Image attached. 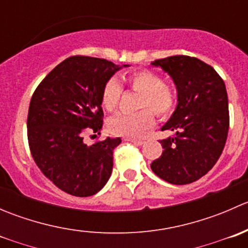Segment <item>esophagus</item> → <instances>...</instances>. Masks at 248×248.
Here are the masks:
<instances>
[{
    "instance_id": "esophagus-1",
    "label": "esophagus",
    "mask_w": 248,
    "mask_h": 248,
    "mask_svg": "<svg viewBox=\"0 0 248 248\" xmlns=\"http://www.w3.org/2000/svg\"><path fill=\"white\" fill-rule=\"evenodd\" d=\"M124 140L133 142L134 145H142V144H144V141H142V140H137V139H131V138H126Z\"/></svg>"
}]
</instances>
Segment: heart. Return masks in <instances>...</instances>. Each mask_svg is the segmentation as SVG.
I'll return each mask as SVG.
<instances>
[{"instance_id":"b5f03b06","label":"heart","mask_w":248,"mask_h":248,"mask_svg":"<svg viewBox=\"0 0 248 248\" xmlns=\"http://www.w3.org/2000/svg\"><path fill=\"white\" fill-rule=\"evenodd\" d=\"M121 82L129 90L139 93V109H145L136 114H119L109 121V129L116 136L136 139L144 136L154 124V115L146 110L150 108L158 119L167 120L171 116L177 104L176 92L156 72L150 69H138L121 78ZM122 96V86L116 79H110L104 84L101 94L102 107L108 111H114Z\"/></svg>"}]
</instances>
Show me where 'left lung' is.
Instances as JSON below:
<instances>
[{"mask_svg":"<svg viewBox=\"0 0 248 248\" xmlns=\"http://www.w3.org/2000/svg\"><path fill=\"white\" fill-rule=\"evenodd\" d=\"M174 80L177 107L162 131L174 136L161 140L163 152L151 163L157 176L172 185H187L216 164L229 129L228 94L223 79L197 57L175 55L156 60Z\"/></svg>","mask_w":248,"mask_h":248,"instance_id":"8db88e82","label":"left lung"}]
</instances>
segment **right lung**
Returning a JSON list of instances; mask_svg holds the SVG:
<instances>
[{
  "mask_svg": "<svg viewBox=\"0 0 248 248\" xmlns=\"http://www.w3.org/2000/svg\"><path fill=\"white\" fill-rule=\"evenodd\" d=\"M122 67L104 59L71 56L32 94L27 115L30 151L44 176L66 193L93 196L111 175L112 151L121 139L108 137L89 146L84 138L101 133L102 90Z\"/></svg>",
  "mask_w": 248,
  "mask_h": 248,
  "instance_id": "obj_1",
  "label": "right lung"
}]
</instances>
